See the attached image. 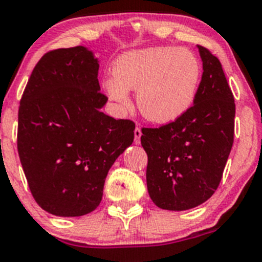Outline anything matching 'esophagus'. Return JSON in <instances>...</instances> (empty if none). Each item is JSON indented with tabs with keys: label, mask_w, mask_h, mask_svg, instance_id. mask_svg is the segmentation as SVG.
Listing matches in <instances>:
<instances>
[{
	"label": "esophagus",
	"mask_w": 262,
	"mask_h": 262,
	"mask_svg": "<svg viewBox=\"0 0 262 262\" xmlns=\"http://www.w3.org/2000/svg\"><path fill=\"white\" fill-rule=\"evenodd\" d=\"M134 134H135V144H140V141H141V135H142L141 128L136 127L135 128Z\"/></svg>",
	"instance_id": "1"
}]
</instances>
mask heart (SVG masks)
<instances>
[{"label":"heart","instance_id":"1","mask_svg":"<svg viewBox=\"0 0 262 262\" xmlns=\"http://www.w3.org/2000/svg\"><path fill=\"white\" fill-rule=\"evenodd\" d=\"M201 78L202 66L190 50L147 48L123 54L115 61L107 90L121 104L128 103L127 91H137L142 116L151 122L166 123L189 110Z\"/></svg>","mask_w":262,"mask_h":262}]
</instances>
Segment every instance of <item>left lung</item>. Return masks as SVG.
I'll return each instance as SVG.
<instances>
[{"mask_svg":"<svg viewBox=\"0 0 262 262\" xmlns=\"http://www.w3.org/2000/svg\"><path fill=\"white\" fill-rule=\"evenodd\" d=\"M203 74L184 115L159 127H142L150 198L161 209L185 211L217 190L234 135L236 104L221 61L198 45Z\"/></svg>","mask_w":262,"mask_h":262,"instance_id":"8db88e82","label":"left lung"}]
</instances>
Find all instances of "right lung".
Masks as SVG:
<instances>
[{
  "mask_svg": "<svg viewBox=\"0 0 262 262\" xmlns=\"http://www.w3.org/2000/svg\"><path fill=\"white\" fill-rule=\"evenodd\" d=\"M98 68L83 47L50 50L21 97V165L36 203L59 217L84 215L99 206L110 168L134 141V121L101 111L108 98L99 91Z\"/></svg>",
  "mask_w": 262,
  "mask_h": 262,
  "instance_id": "add662e5",
  "label": "right lung"
}]
</instances>
